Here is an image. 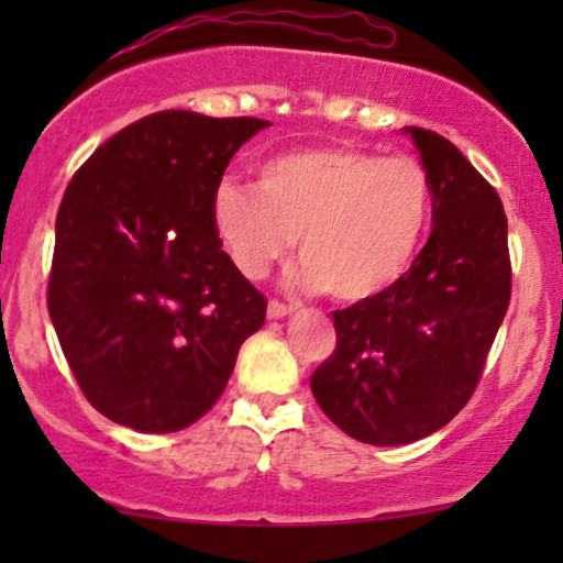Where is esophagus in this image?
<instances>
[{"instance_id": "esophagus-1", "label": "esophagus", "mask_w": 563, "mask_h": 563, "mask_svg": "<svg viewBox=\"0 0 563 563\" xmlns=\"http://www.w3.org/2000/svg\"><path fill=\"white\" fill-rule=\"evenodd\" d=\"M290 312H294V307H290V303L269 301V307H267V318L269 320H283V318H288Z\"/></svg>"}]
</instances>
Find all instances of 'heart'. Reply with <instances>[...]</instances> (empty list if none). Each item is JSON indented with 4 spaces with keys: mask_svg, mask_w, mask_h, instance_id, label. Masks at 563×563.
I'll return each instance as SVG.
<instances>
[{
    "mask_svg": "<svg viewBox=\"0 0 563 563\" xmlns=\"http://www.w3.org/2000/svg\"><path fill=\"white\" fill-rule=\"evenodd\" d=\"M431 183L416 158L312 147L269 158L260 187L224 179L211 200L238 273L262 280L299 235L303 288L367 301L397 286L431 222Z\"/></svg>",
    "mask_w": 563,
    "mask_h": 563,
    "instance_id": "obj_1",
    "label": "heart"
}]
</instances>
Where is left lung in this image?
Instances as JSON below:
<instances>
[{"label":"left lung","mask_w":563,"mask_h":563,"mask_svg":"<svg viewBox=\"0 0 563 563\" xmlns=\"http://www.w3.org/2000/svg\"><path fill=\"white\" fill-rule=\"evenodd\" d=\"M431 183V235L397 286L333 312L312 376L331 421L394 448L448 426L474 394L510 301L508 222L493 185L429 129L405 126Z\"/></svg>","instance_id":"1"}]
</instances>
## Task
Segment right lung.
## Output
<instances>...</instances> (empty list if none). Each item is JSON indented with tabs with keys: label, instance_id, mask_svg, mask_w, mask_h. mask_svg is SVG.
Returning a JSON list of instances; mask_svg holds the SVG:
<instances>
[{
	"label": "right lung",
	"instance_id": "right-lung-1",
	"mask_svg": "<svg viewBox=\"0 0 563 563\" xmlns=\"http://www.w3.org/2000/svg\"><path fill=\"white\" fill-rule=\"evenodd\" d=\"M262 119L164 111L74 174L55 222L47 307L84 397L113 423H196L264 325L267 301L222 251L211 200Z\"/></svg>",
	"mask_w": 563,
	"mask_h": 563
}]
</instances>
